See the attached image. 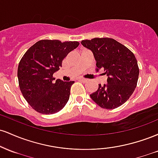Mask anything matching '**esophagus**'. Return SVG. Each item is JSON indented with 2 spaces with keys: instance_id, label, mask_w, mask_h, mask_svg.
<instances>
[{
  "instance_id": "1",
  "label": "esophagus",
  "mask_w": 158,
  "mask_h": 158,
  "mask_svg": "<svg viewBox=\"0 0 158 158\" xmlns=\"http://www.w3.org/2000/svg\"><path fill=\"white\" fill-rule=\"evenodd\" d=\"M79 81H83V82H86V81H88V79H85V78H79Z\"/></svg>"
}]
</instances>
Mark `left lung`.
Listing matches in <instances>:
<instances>
[{"label": "left lung", "mask_w": 158, "mask_h": 158, "mask_svg": "<svg viewBox=\"0 0 158 158\" xmlns=\"http://www.w3.org/2000/svg\"><path fill=\"white\" fill-rule=\"evenodd\" d=\"M81 44L93 52L97 70L103 69L108 84L99 85L90 97L105 109H114L129 99L137 87L139 67L135 56L125 45L110 38L82 40Z\"/></svg>", "instance_id": "8db88e82"}]
</instances>
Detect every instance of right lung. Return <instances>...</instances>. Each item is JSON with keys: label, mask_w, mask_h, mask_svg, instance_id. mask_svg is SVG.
Wrapping results in <instances>:
<instances>
[{"label": "right lung", "mask_w": 158, "mask_h": 158, "mask_svg": "<svg viewBox=\"0 0 158 158\" xmlns=\"http://www.w3.org/2000/svg\"><path fill=\"white\" fill-rule=\"evenodd\" d=\"M78 41L44 39L27 50L18 68L19 88L23 97L39 113L52 114L65 106L73 81H63L52 77L63 59L79 46Z\"/></svg>", "instance_id": "right-lung-1"}]
</instances>
